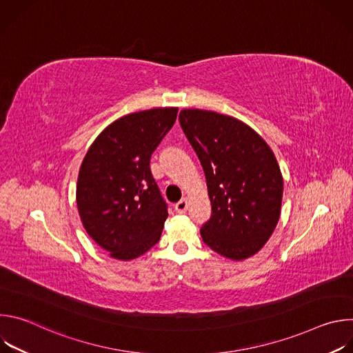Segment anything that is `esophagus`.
<instances>
[{"label": "esophagus", "mask_w": 353, "mask_h": 353, "mask_svg": "<svg viewBox=\"0 0 353 353\" xmlns=\"http://www.w3.org/2000/svg\"><path fill=\"white\" fill-rule=\"evenodd\" d=\"M187 208H188V201L187 198H183L181 201H179V203L174 205V210L177 214H185L187 212Z\"/></svg>", "instance_id": "1"}]
</instances>
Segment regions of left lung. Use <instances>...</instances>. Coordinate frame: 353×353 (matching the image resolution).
Returning <instances> with one entry per match:
<instances>
[{"mask_svg":"<svg viewBox=\"0 0 353 353\" xmlns=\"http://www.w3.org/2000/svg\"><path fill=\"white\" fill-rule=\"evenodd\" d=\"M180 125L204 169L211 218L203 241L218 254L244 260L276 228L283 180L267 142L244 123L215 112L181 110Z\"/></svg>","mask_w":353,"mask_h":353,"instance_id":"1","label":"left lung"}]
</instances>
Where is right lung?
Listing matches in <instances>:
<instances>
[{
  "label": "right lung",
  "mask_w": 353,
  "mask_h": 353,
  "mask_svg": "<svg viewBox=\"0 0 353 353\" xmlns=\"http://www.w3.org/2000/svg\"><path fill=\"white\" fill-rule=\"evenodd\" d=\"M177 108L124 116L94 139L79 169L77 205L86 233L117 260L154 247L168 204L150 173V157L173 127Z\"/></svg>",
  "instance_id": "1"
}]
</instances>
